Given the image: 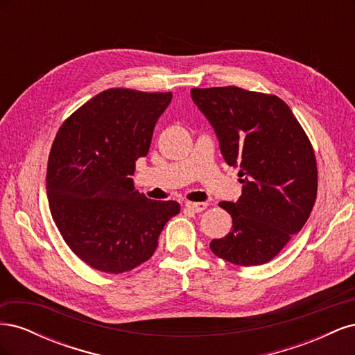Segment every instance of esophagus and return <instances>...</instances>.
Masks as SVG:
<instances>
[{
	"instance_id": "obj_1",
	"label": "esophagus",
	"mask_w": 355,
	"mask_h": 355,
	"mask_svg": "<svg viewBox=\"0 0 355 355\" xmlns=\"http://www.w3.org/2000/svg\"><path fill=\"white\" fill-rule=\"evenodd\" d=\"M187 209L194 211V213H201L202 210L207 209V202H187L185 204Z\"/></svg>"
}]
</instances>
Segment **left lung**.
I'll list each match as a JSON object with an SVG mask.
<instances>
[{"label":"left lung","instance_id":"obj_1","mask_svg":"<svg viewBox=\"0 0 355 355\" xmlns=\"http://www.w3.org/2000/svg\"><path fill=\"white\" fill-rule=\"evenodd\" d=\"M228 166L239 167L237 201H222L232 218L211 252L234 265L270 262L308 220L317 197V164L293 112L277 96L240 87L192 89Z\"/></svg>","mask_w":355,"mask_h":355}]
</instances>
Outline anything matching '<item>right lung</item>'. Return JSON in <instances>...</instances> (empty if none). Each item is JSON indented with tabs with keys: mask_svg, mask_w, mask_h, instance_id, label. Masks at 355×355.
<instances>
[{
	"mask_svg": "<svg viewBox=\"0 0 355 355\" xmlns=\"http://www.w3.org/2000/svg\"><path fill=\"white\" fill-rule=\"evenodd\" d=\"M171 93L111 89L62 124L47 166V197L58 230L81 261L110 274L151 257L179 202L153 201L135 189V163L145 157Z\"/></svg>",
	"mask_w": 355,
	"mask_h": 355,
	"instance_id": "right-lung-1",
	"label": "right lung"
}]
</instances>
